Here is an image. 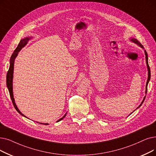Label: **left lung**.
<instances>
[{"label": "left lung", "mask_w": 156, "mask_h": 156, "mask_svg": "<svg viewBox=\"0 0 156 156\" xmlns=\"http://www.w3.org/2000/svg\"><path fill=\"white\" fill-rule=\"evenodd\" d=\"M130 41H132L133 43H135V44H136L137 45H138L139 46H140L141 48H143V49H144V46H143V45H142L136 39H134V38H130ZM144 52H145V60H146V64H147V70H148V78H147V83H146V87H145V94H147V86H148V82H149V81H150V80H151V69H150V67H149V66H148V55H147V51H146V50H144ZM145 97H146V96L144 98V99H143V101H142V102H141V103L139 105V106L136 108V109H138V108H139L141 106V105L143 104V103H144V101H145ZM133 113V112L131 113V114H132ZM130 114V115H131Z\"/></svg>", "instance_id": "1"}]
</instances>
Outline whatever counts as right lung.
<instances>
[{"mask_svg":"<svg viewBox=\"0 0 156 156\" xmlns=\"http://www.w3.org/2000/svg\"><path fill=\"white\" fill-rule=\"evenodd\" d=\"M32 38V37H25V38L21 39V41H20L18 46L16 47V48L15 49V50L14 51V52H13V53L12 54V55L11 57L9 68V70L8 71V73H7V76H6V85H7V87H8V89L12 104H13V105H14V107L15 108V109L16 110V111L20 115H22V116H23L26 118H27V117L25 116L19 110V109L18 108V107H17V106L15 103V99H14V96H13V91H12V79H13V72H14V65H15V58L17 57V55H18V52L20 50H21L28 43L29 41ZM66 114H67V113L64 115L61 119H60L58 120H57V122H58L62 120L66 117ZM37 123L43 124V123H41V122H37ZM43 124L44 125H48V124H47V123L44 124L43 123Z\"/></svg>","mask_w":156,"mask_h":156,"instance_id":"1","label":"right lung"}]
</instances>
